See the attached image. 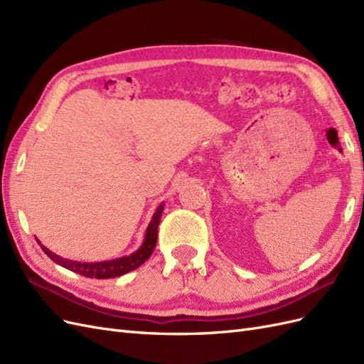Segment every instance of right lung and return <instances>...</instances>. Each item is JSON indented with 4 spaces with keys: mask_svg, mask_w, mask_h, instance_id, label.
<instances>
[{
    "mask_svg": "<svg viewBox=\"0 0 364 364\" xmlns=\"http://www.w3.org/2000/svg\"><path fill=\"white\" fill-rule=\"evenodd\" d=\"M162 211H164V203L159 205L155 215H153V218H151V222L147 228L144 243H142V246L135 253H132V255H129V257H123V258L112 259V261H102V262H77V261L58 257L56 253H53L46 246L41 245V247L50 257V259L59 264V266L68 269L71 272L79 273V274H83V277H86V278L106 279V278L121 277V274H124L130 270H135L136 267L141 266L142 262H146L150 258V255L153 253V249H155V246H156V241H158V226L161 222Z\"/></svg>",
    "mask_w": 364,
    "mask_h": 364,
    "instance_id": "obj_1",
    "label": "right lung"
}]
</instances>
